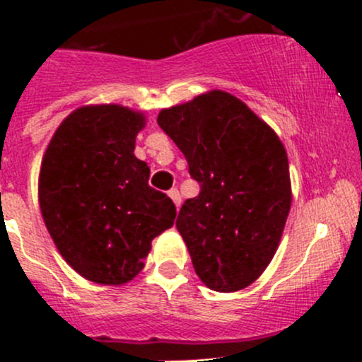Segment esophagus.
<instances>
[{"mask_svg": "<svg viewBox=\"0 0 362 362\" xmlns=\"http://www.w3.org/2000/svg\"><path fill=\"white\" fill-rule=\"evenodd\" d=\"M168 196L173 199L175 206H177V210H178V208H180V203H182V196H180V192H178V189H171V191L168 192Z\"/></svg>", "mask_w": 362, "mask_h": 362, "instance_id": "34e87169", "label": "esophagus"}]
</instances>
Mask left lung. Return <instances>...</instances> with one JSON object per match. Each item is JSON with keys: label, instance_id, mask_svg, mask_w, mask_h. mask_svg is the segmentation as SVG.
Returning <instances> with one entry per match:
<instances>
[{"label": "left lung", "instance_id": "obj_1", "mask_svg": "<svg viewBox=\"0 0 362 362\" xmlns=\"http://www.w3.org/2000/svg\"><path fill=\"white\" fill-rule=\"evenodd\" d=\"M160 129L199 184L177 229L208 289L235 293L261 276L279 249L291 210L289 160L275 131L224 90L164 108Z\"/></svg>", "mask_w": 362, "mask_h": 362}]
</instances>
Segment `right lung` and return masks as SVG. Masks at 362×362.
Segmentation results:
<instances>
[{"label": "right lung", "instance_id": "right-lung-1", "mask_svg": "<svg viewBox=\"0 0 362 362\" xmlns=\"http://www.w3.org/2000/svg\"><path fill=\"white\" fill-rule=\"evenodd\" d=\"M144 113L120 105L76 108L54 133L38 180L43 221L64 261L101 286H122L144 269L151 243L177 210L148 185L134 156Z\"/></svg>", "mask_w": 362, "mask_h": 362}]
</instances>
